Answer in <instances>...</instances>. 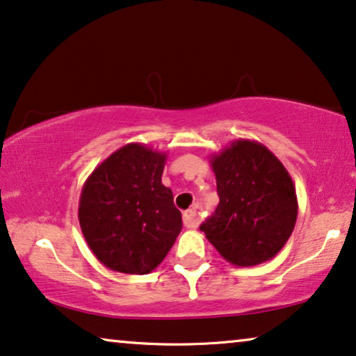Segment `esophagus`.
I'll use <instances>...</instances> for the list:
<instances>
[{"label": "esophagus", "instance_id": "34e87169", "mask_svg": "<svg viewBox=\"0 0 356 356\" xmlns=\"http://www.w3.org/2000/svg\"><path fill=\"white\" fill-rule=\"evenodd\" d=\"M184 226L188 227V229H193L198 226V219H197V211L195 209H187V211L184 213Z\"/></svg>", "mask_w": 356, "mask_h": 356}]
</instances>
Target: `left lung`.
<instances>
[{
    "mask_svg": "<svg viewBox=\"0 0 356 356\" xmlns=\"http://www.w3.org/2000/svg\"><path fill=\"white\" fill-rule=\"evenodd\" d=\"M219 204L200 230L234 266H257L282 250L298 214L292 177L254 140H234L211 156Z\"/></svg>",
    "mask_w": 356,
    "mask_h": 356,
    "instance_id": "8db88e82",
    "label": "left lung"
}]
</instances>
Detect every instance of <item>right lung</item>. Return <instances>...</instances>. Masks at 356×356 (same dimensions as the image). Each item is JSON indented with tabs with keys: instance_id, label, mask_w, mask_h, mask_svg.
<instances>
[{
	"instance_id": "add662e5",
	"label": "right lung",
	"mask_w": 356,
	"mask_h": 356,
	"mask_svg": "<svg viewBox=\"0 0 356 356\" xmlns=\"http://www.w3.org/2000/svg\"><path fill=\"white\" fill-rule=\"evenodd\" d=\"M166 159V153L127 143L85 180L80 229L98 261L111 271L152 273L182 230L171 188L161 182Z\"/></svg>"
}]
</instances>
